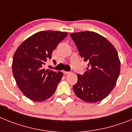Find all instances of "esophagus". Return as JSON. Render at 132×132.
<instances>
[{
	"mask_svg": "<svg viewBox=\"0 0 132 132\" xmlns=\"http://www.w3.org/2000/svg\"><path fill=\"white\" fill-rule=\"evenodd\" d=\"M63 73L64 74H70V72H67V71H63Z\"/></svg>",
	"mask_w": 132,
	"mask_h": 132,
	"instance_id": "obj_1",
	"label": "esophagus"
}]
</instances>
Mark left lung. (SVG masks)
<instances>
[{"mask_svg": "<svg viewBox=\"0 0 132 132\" xmlns=\"http://www.w3.org/2000/svg\"><path fill=\"white\" fill-rule=\"evenodd\" d=\"M80 56L88 61L83 75L77 74L73 90L80 99L93 103L106 98L116 84L120 60L115 47L105 37L92 31L70 34Z\"/></svg>", "mask_w": 132, "mask_h": 132, "instance_id": "8db88e82", "label": "left lung"}]
</instances>
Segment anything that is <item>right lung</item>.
I'll return each instance as SVG.
<instances>
[{"instance_id": "obj_1", "label": "right lung", "mask_w": 132, "mask_h": 132, "mask_svg": "<svg viewBox=\"0 0 132 132\" xmlns=\"http://www.w3.org/2000/svg\"><path fill=\"white\" fill-rule=\"evenodd\" d=\"M67 35L64 32H38L22 42L14 54V77L18 88L30 100L42 102L50 98L56 90L63 73L46 70L43 66Z\"/></svg>"}]
</instances>
